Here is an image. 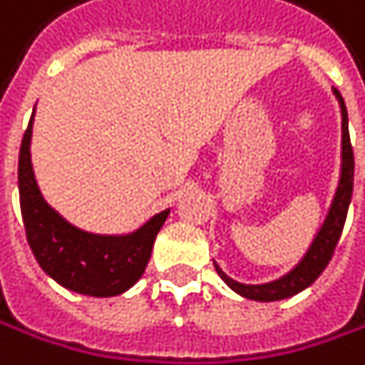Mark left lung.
I'll return each mask as SVG.
<instances>
[{"label":"left lung","instance_id":"8db88e82","mask_svg":"<svg viewBox=\"0 0 365 365\" xmlns=\"http://www.w3.org/2000/svg\"><path fill=\"white\" fill-rule=\"evenodd\" d=\"M333 93H335L339 109H341V173H339V184H337L333 203L329 207V215H327L324 223H322V227L317 230L313 243L309 245L302 260L289 274L280 276L278 280L264 282V284L236 282L215 262V269L223 278V282L232 291H236L238 296H243L247 300L276 302V300L296 296V293L304 291L307 287H311L317 280V276L327 269L329 260L333 258V252L337 247V241H339L344 223H346L350 197H353V177H355V155H353V146H350V135H348V111H346L341 93L337 89H333Z\"/></svg>","mask_w":365,"mask_h":365}]
</instances>
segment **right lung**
Wrapping results in <instances>:
<instances>
[{"label": "right lung", "mask_w": 365, "mask_h": 365, "mask_svg": "<svg viewBox=\"0 0 365 365\" xmlns=\"http://www.w3.org/2000/svg\"><path fill=\"white\" fill-rule=\"evenodd\" d=\"M32 120L19 148V201L30 250L61 287L93 298H111L131 289L144 274L153 243L170 210L150 217L131 234H91L69 221L43 199L30 160Z\"/></svg>", "instance_id": "right-lung-1"}]
</instances>
